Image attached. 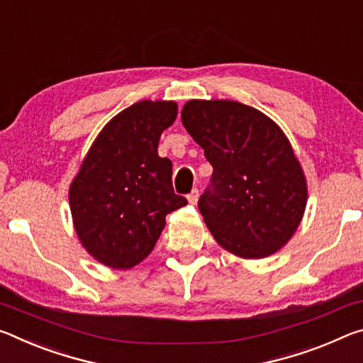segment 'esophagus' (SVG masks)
I'll list each match as a JSON object with an SVG mask.
<instances>
[{"mask_svg":"<svg viewBox=\"0 0 363 363\" xmlns=\"http://www.w3.org/2000/svg\"><path fill=\"white\" fill-rule=\"evenodd\" d=\"M198 198H199V191H198V189H193V191L188 194V203L194 206L196 203H198Z\"/></svg>","mask_w":363,"mask_h":363,"instance_id":"obj_1","label":"esophagus"}]
</instances>
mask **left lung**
Listing matches in <instances>:
<instances>
[{
    "label": "left lung",
    "mask_w": 363,
    "mask_h": 363,
    "mask_svg": "<svg viewBox=\"0 0 363 363\" xmlns=\"http://www.w3.org/2000/svg\"><path fill=\"white\" fill-rule=\"evenodd\" d=\"M182 123L213 167L199 211L213 240L240 259L288 245L307 206V180L283 130L231 99H189Z\"/></svg>",
    "instance_id": "left-lung-1"
}]
</instances>
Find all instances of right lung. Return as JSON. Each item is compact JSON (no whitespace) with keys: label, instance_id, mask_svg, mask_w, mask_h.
I'll return each mask as SVG.
<instances>
[{"label":"right lung","instance_id":"right-lung-1","mask_svg":"<svg viewBox=\"0 0 363 363\" xmlns=\"http://www.w3.org/2000/svg\"><path fill=\"white\" fill-rule=\"evenodd\" d=\"M175 101L143 99L106 123L70 182L69 206L83 249L109 269L145 260L165 216L186 206L174 193L172 162L159 157L160 135L175 122Z\"/></svg>","mask_w":363,"mask_h":363}]
</instances>
